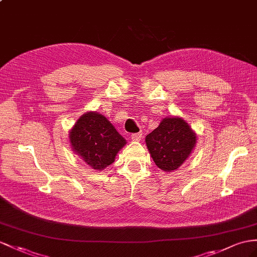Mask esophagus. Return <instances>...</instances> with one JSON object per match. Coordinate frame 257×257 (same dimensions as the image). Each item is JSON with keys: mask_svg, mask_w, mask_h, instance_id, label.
<instances>
[{"mask_svg": "<svg viewBox=\"0 0 257 257\" xmlns=\"http://www.w3.org/2000/svg\"><path fill=\"white\" fill-rule=\"evenodd\" d=\"M141 137H142L141 133H139V134H133V135H131V140L137 142V141H139L141 139Z\"/></svg>", "mask_w": 257, "mask_h": 257, "instance_id": "esophagus-1", "label": "esophagus"}]
</instances>
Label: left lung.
<instances>
[{"mask_svg":"<svg viewBox=\"0 0 257 257\" xmlns=\"http://www.w3.org/2000/svg\"><path fill=\"white\" fill-rule=\"evenodd\" d=\"M146 144L156 166L163 172L172 173L192 153L196 134L181 117H165L159 127L146 137Z\"/></svg>","mask_w":257,"mask_h":257,"instance_id":"8db88e82","label":"left lung"}]
</instances>
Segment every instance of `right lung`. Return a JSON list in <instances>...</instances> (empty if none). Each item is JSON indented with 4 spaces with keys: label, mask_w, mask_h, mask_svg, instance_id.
<instances>
[{
    "label": "right lung",
    "mask_w": 257,
    "mask_h": 257,
    "mask_svg": "<svg viewBox=\"0 0 257 257\" xmlns=\"http://www.w3.org/2000/svg\"><path fill=\"white\" fill-rule=\"evenodd\" d=\"M72 151L92 169L103 170L113 164L127 141L108 119L97 111H88L69 130Z\"/></svg>",
    "instance_id": "right-lung-1"
}]
</instances>
